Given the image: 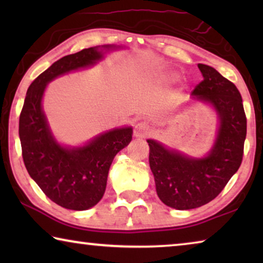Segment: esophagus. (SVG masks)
I'll return each instance as SVG.
<instances>
[{"mask_svg": "<svg viewBox=\"0 0 263 263\" xmlns=\"http://www.w3.org/2000/svg\"><path fill=\"white\" fill-rule=\"evenodd\" d=\"M149 134V127L145 122H139L134 128V135L136 138H145Z\"/></svg>", "mask_w": 263, "mask_h": 263, "instance_id": "34e87169", "label": "esophagus"}]
</instances>
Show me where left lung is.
I'll return each instance as SVG.
<instances>
[{"instance_id": "left-lung-1", "label": "left lung", "mask_w": 263, "mask_h": 263, "mask_svg": "<svg viewBox=\"0 0 263 263\" xmlns=\"http://www.w3.org/2000/svg\"><path fill=\"white\" fill-rule=\"evenodd\" d=\"M197 66L203 80L194 88L193 96L211 103L220 118L213 148L202 159H193L147 140L158 196L166 206L181 211L203 206L221 193L242 164L247 136V117L238 88L214 68Z\"/></svg>"}]
</instances>
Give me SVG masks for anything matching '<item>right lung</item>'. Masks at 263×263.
Listing matches in <instances>:
<instances>
[{
	"label": "right lung",
	"mask_w": 263,
	"mask_h": 263,
	"mask_svg": "<svg viewBox=\"0 0 263 263\" xmlns=\"http://www.w3.org/2000/svg\"><path fill=\"white\" fill-rule=\"evenodd\" d=\"M102 57L98 48H88L56 61L30 85L20 114L19 136L27 172L50 200L68 210H88L102 200L111 163L132 141L133 130L114 129L84 147L64 148L50 133L42 97L52 79L95 64Z\"/></svg>",
	"instance_id": "right-lung-1"
}]
</instances>
